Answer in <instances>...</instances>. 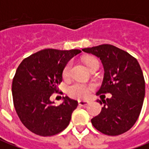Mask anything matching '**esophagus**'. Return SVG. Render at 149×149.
<instances>
[{
    "instance_id": "esophagus-1",
    "label": "esophagus",
    "mask_w": 149,
    "mask_h": 149,
    "mask_svg": "<svg viewBox=\"0 0 149 149\" xmlns=\"http://www.w3.org/2000/svg\"><path fill=\"white\" fill-rule=\"evenodd\" d=\"M78 104L81 106H86V105L89 104V101L88 100H79L78 101Z\"/></svg>"
}]
</instances>
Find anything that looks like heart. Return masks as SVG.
Instances as JSON below:
<instances>
[{
    "label": "heart",
    "mask_w": 149,
    "mask_h": 149,
    "mask_svg": "<svg viewBox=\"0 0 149 149\" xmlns=\"http://www.w3.org/2000/svg\"><path fill=\"white\" fill-rule=\"evenodd\" d=\"M84 62L89 70L91 69L93 65H95V63H99V61L95 58V57H88L85 59ZM71 68H72V63H68L63 71V77L64 79H68L70 77ZM93 89H94L93 85H86L80 83V82H74V83H72L68 87V94L72 98L84 99L90 95L91 91Z\"/></svg>",
    "instance_id": "heart-1"
}]
</instances>
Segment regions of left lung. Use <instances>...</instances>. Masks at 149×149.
I'll list each match as a JSON object with an SVG mask.
<instances>
[{
    "label": "left lung",
    "mask_w": 149,
    "mask_h": 149,
    "mask_svg": "<svg viewBox=\"0 0 149 149\" xmlns=\"http://www.w3.org/2000/svg\"><path fill=\"white\" fill-rule=\"evenodd\" d=\"M82 51L100 58L104 67V80L96 95L110 93L106 100H97L104 105L100 113L91 119L98 131L116 136L134 126L140 115L145 95V81L137 59L111 44H101Z\"/></svg>",
    "instance_id": "obj_1"
}]
</instances>
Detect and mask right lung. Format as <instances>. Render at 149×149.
<instances>
[{
	"mask_svg": "<svg viewBox=\"0 0 149 149\" xmlns=\"http://www.w3.org/2000/svg\"><path fill=\"white\" fill-rule=\"evenodd\" d=\"M79 49H46L29 56L20 63L12 81L14 106L20 121L29 130L40 136L58 134L68 126L77 100L65 96L55 105L50 96L58 91L63 71Z\"/></svg>",
	"mask_w": 149,
	"mask_h": 149,
	"instance_id": "obj_1",
	"label": "right lung"
}]
</instances>
